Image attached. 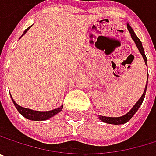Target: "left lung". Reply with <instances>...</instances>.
<instances>
[{"mask_svg": "<svg viewBox=\"0 0 156 156\" xmlns=\"http://www.w3.org/2000/svg\"><path fill=\"white\" fill-rule=\"evenodd\" d=\"M127 28H128V31L130 32L131 34V37L132 39L134 41L139 52L141 53L144 60V63L145 65L147 66V57L144 54V47H143V44H142V42L141 40L137 37V35L135 34L134 31L132 29V27L130 26L129 23H127ZM147 83H148V75H147V81H146V84H145V88H144V93L143 95L141 96V98L138 100V101L133 105V107L130 110V112H128L126 114L121 116V117H106V116H101V115H99V119L103 122H106V123H109V124H115V125H119V124H123V123H126L128 122L132 117L136 113V112L138 111V109L140 108V106L142 105L143 101H144V99L145 97V92H146V89H147Z\"/></svg>", "mask_w": 156, "mask_h": 156, "instance_id": "1", "label": "left lung"}]
</instances>
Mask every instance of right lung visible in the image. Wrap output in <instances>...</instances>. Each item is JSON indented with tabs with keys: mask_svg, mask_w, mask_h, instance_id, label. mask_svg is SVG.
Here are the masks:
<instances>
[{
	"mask_svg": "<svg viewBox=\"0 0 156 156\" xmlns=\"http://www.w3.org/2000/svg\"><path fill=\"white\" fill-rule=\"evenodd\" d=\"M32 26V25H31ZM31 26H29L27 29H25V31L23 33L22 36L23 34H25V33L31 28ZM21 36V37H22ZM11 98H12V101L15 106V108L17 109V111L19 112L20 114H22L24 118L28 119V120H31V121H46L50 118H52L53 116H55V114H57L58 112H60L63 109V105H61L60 107L56 108V109H54V110H51V111H47V112H39V111H34V110H31V109H27V108H23L20 105H18L14 100L12 99V95H11Z\"/></svg>",
	"mask_w": 156,
	"mask_h": 156,
	"instance_id": "right-lung-1",
	"label": "right lung"
}]
</instances>
